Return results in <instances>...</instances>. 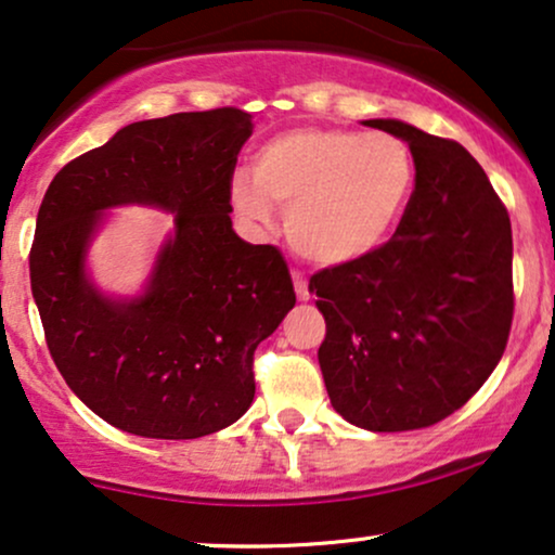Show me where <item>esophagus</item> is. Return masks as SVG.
I'll list each match as a JSON object with an SVG mask.
<instances>
[{
    "label": "esophagus",
    "mask_w": 555,
    "mask_h": 555,
    "mask_svg": "<svg viewBox=\"0 0 555 555\" xmlns=\"http://www.w3.org/2000/svg\"><path fill=\"white\" fill-rule=\"evenodd\" d=\"M292 279H294V292H297V299H299V301L310 299V289H307V279L301 276L299 271H294Z\"/></svg>",
    "instance_id": "34e87169"
}]
</instances>
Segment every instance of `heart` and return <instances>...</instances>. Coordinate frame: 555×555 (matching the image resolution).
Returning <instances> with one entry per match:
<instances>
[{"instance_id": "obj_1", "label": "heart", "mask_w": 555, "mask_h": 555, "mask_svg": "<svg viewBox=\"0 0 555 555\" xmlns=\"http://www.w3.org/2000/svg\"><path fill=\"white\" fill-rule=\"evenodd\" d=\"M417 189V158L389 132L299 128L235 171L230 202L250 225L269 228L279 205L286 237L307 261L340 266L374 254L395 233Z\"/></svg>"}]
</instances>
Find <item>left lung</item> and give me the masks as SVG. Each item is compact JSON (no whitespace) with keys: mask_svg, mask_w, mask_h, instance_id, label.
Masks as SVG:
<instances>
[{"mask_svg":"<svg viewBox=\"0 0 555 555\" xmlns=\"http://www.w3.org/2000/svg\"><path fill=\"white\" fill-rule=\"evenodd\" d=\"M417 189L397 233L310 279L330 404L371 433L430 427L461 410L500 363L512 325V228L483 168L455 140L402 120Z\"/></svg>","mask_w":555,"mask_h":555,"instance_id":"obj_1","label":"left lung"}]
</instances>
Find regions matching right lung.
I'll use <instances>...</instances> for the list:
<instances>
[{"mask_svg":"<svg viewBox=\"0 0 555 555\" xmlns=\"http://www.w3.org/2000/svg\"><path fill=\"white\" fill-rule=\"evenodd\" d=\"M250 135L235 107L130 122L63 166L43 196L30 284L48 350L74 395L125 433L192 440L241 420L254 350L297 301L284 256L245 243L230 220ZM117 206L175 215L135 295L104 293L88 269Z\"/></svg>","mask_w":555,"mask_h":555,"instance_id":"1","label":"right lung"}]
</instances>
